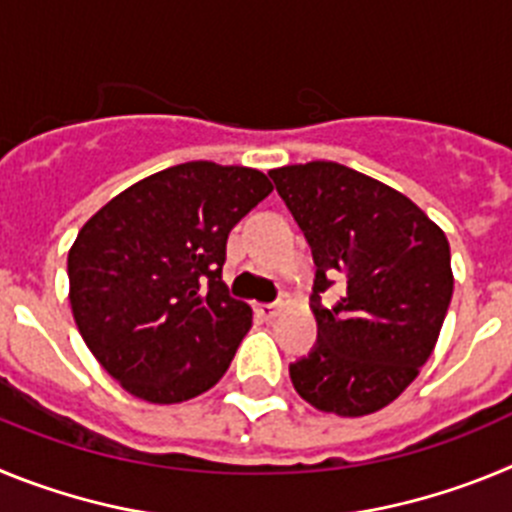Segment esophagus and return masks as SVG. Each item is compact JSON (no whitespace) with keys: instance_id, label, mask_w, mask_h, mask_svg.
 <instances>
[{"instance_id":"esophagus-1","label":"esophagus","mask_w":512,"mask_h":512,"mask_svg":"<svg viewBox=\"0 0 512 512\" xmlns=\"http://www.w3.org/2000/svg\"><path fill=\"white\" fill-rule=\"evenodd\" d=\"M259 315H264L266 320H274L282 315V305L279 302H271V305H259Z\"/></svg>"}]
</instances>
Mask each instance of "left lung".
Instances as JSON below:
<instances>
[{"mask_svg": "<svg viewBox=\"0 0 512 512\" xmlns=\"http://www.w3.org/2000/svg\"><path fill=\"white\" fill-rule=\"evenodd\" d=\"M269 176L315 261L318 343L289 364L297 395L343 418L377 413L433 354L454 292L449 241L405 194L336 161ZM336 278L347 292L323 308Z\"/></svg>", "mask_w": 512, "mask_h": 512, "instance_id": "8db88e82", "label": "left lung"}]
</instances>
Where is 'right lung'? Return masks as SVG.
<instances>
[{
  "label": "right lung",
  "instance_id": "add662e5",
  "mask_svg": "<svg viewBox=\"0 0 512 512\" xmlns=\"http://www.w3.org/2000/svg\"><path fill=\"white\" fill-rule=\"evenodd\" d=\"M271 189L248 166L187 161L140 179L79 230L71 312L122 390L174 405L228 372L253 318L223 282L228 235Z\"/></svg>",
  "mask_w": 512,
  "mask_h": 512
}]
</instances>
